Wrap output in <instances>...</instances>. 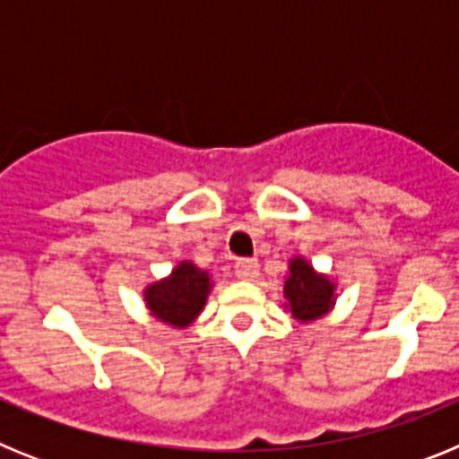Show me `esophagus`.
<instances>
[{
	"instance_id": "esophagus-1",
	"label": "esophagus",
	"mask_w": 459,
	"mask_h": 459,
	"mask_svg": "<svg viewBox=\"0 0 459 459\" xmlns=\"http://www.w3.org/2000/svg\"><path fill=\"white\" fill-rule=\"evenodd\" d=\"M234 273L241 280H255L259 273L257 259H238L237 264H234Z\"/></svg>"
}]
</instances>
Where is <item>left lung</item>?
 Returning a JSON list of instances; mask_svg holds the SVG:
<instances>
[{
	"label": "left lung",
	"instance_id": "left-lung-1",
	"mask_svg": "<svg viewBox=\"0 0 459 459\" xmlns=\"http://www.w3.org/2000/svg\"><path fill=\"white\" fill-rule=\"evenodd\" d=\"M285 299L291 317L299 322H315L335 306V285L312 269L306 259L294 257L285 280Z\"/></svg>",
	"mask_w": 459,
	"mask_h": 459
}]
</instances>
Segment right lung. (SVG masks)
I'll list each match as a JSON object with an SVG mask.
<instances>
[{
	"label": "right lung",
	"instance_id": "obj_1",
	"mask_svg": "<svg viewBox=\"0 0 459 459\" xmlns=\"http://www.w3.org/2000/svg\"><path fill=\"white\" fill-rule=\"evenodd\" d=\"M211 278L193 262H181L168 278L144 290V301L152 315L174 328H186L206 306Z\"/></svg>",
	"mask_w": 459,
	"mask_h": 459
}]
</instances>
